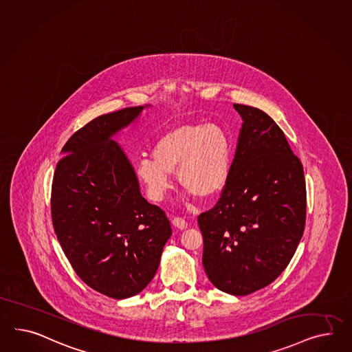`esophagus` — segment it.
<instances>
[{"label":"esophagus","instance_id":"1","mask_svg":"<svg viewBox=\"0 0 352 352\" xmlns=\"http://www.w3.org/2000/svg\"><path fill=\"white\" fill-rule=\"evenodd\" d=\"M172 225L177 227L179 230H185L188 227V222L184 218H180V217H173L172 218Z\"/></svg>","mask_w":352,"mask_h":352}]
</instances>
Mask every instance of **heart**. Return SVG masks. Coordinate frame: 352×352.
<instances>
[{"mask_svg":"<svg viewBox=\"0 0 352 352\" xmlns=\"http://www.w3.org/2000/svg\"><path fill=\"white\" fill-rule=\"evenodd\" d=\"M152 158L136 163V179L148 198L162 201L177 172L181 186L200 198L209 199L225 189L232 168V145L225 130L214 124L175 127L161 136Z\"/></svg>","mask_w":352,"mask_h":352,"instance_id":"heart-1","label":"heart"}]
</instances>
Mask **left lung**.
<instances>
[{"label":"left lung","mask_w":352,"mask_h":352,"mask_svg":"<svg viewBox=\"0 0 352 352\" xmlns=\"http://www.w3.org/2000/svg\"><path fill=\"white\" fill-rule=\"evenodd\" d=\"M243 118L231 176L214 207L198 217L203 265L217 289L245 296L286 270L304 234L301 161L261 109L234 104Z\"/></svg>","instance_id":"obj_1"}]
</instances>
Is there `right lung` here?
<instances>
[{
    "label": "right lung",
    "mask_w": 352,
    "mask_h": 352,
    "mask_svg": "<svg viewBox=\"0 0 352 352\" xmlns=\"http://www.w3.org/2000/svg\"><path fill=\"white\" fill-rule=\"evenodd\" d=\"M148 106L91 120L63 145L51 194L52 223L72 270L112 298L142 292L160 267L171 225L140 192L135 171L113 136Z\"/></svg>",
    "instance_id": "add662e5"
}]
</instances>
